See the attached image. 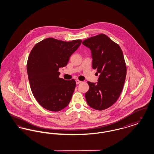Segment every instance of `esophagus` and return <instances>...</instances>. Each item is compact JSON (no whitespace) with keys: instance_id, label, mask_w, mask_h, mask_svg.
<instances>
[{"instance_id":"1","label":"esophagus","mask_w":154,"mask_h":154,"mask_svg":"<svg viewBox=\"0 0 154 154\" xmlns=\"http://www.w3.org/2000/svg\"><path fill=\"white\" fill-rule=\"evenodd\" d=\"M75 82H76V84H79L81 83V82H82V81L79 80H75Z\"/></svg>"}]
</instances>
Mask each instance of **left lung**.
Returning <instances> with one entry per match:
<instances>
[{
  "label": "left lung",
  "mask_w": 154,
  "mask_h": 154,
  "mask_svg": "<svg viewBox=\"0 0 154 154\" xmlns=\"http://www.w3.org/2000/svg\"><path fill=\"white\" fill-rule=\"evenodd\" d=\"M82 43L91 50L92 67L99 74L97 83L88 82L87 102L95 110H105L116 102L124 87L126 66L123 52L104 34L88 38Z\"/></svg>",
  "instance_id": "8db88e82"
}]
</instances>
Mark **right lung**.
I'll list each match as a JSON object with an SVG mask.
<instances>
[{
    "label": "right lung",
    "instance_id": "1",
    "mask_svg": "<svg viewBox=\"0 0 154 154\" xmlns=\"http://www.w3.org/2000/svg\"><path fill=\"white\" fill-rule=\"evenodd\" d=\"M81 40L63 42L47 38L37 43L30 52L27 73L32 94L43 108L59 111L70 102L76 82L59 78V69L67 65Z\"/></svg>",
    "mask_w": 154,
    "mask_h": 154
}]
</instances>
